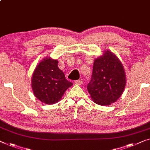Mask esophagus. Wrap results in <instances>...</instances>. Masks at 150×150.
<instances>
[{"instance_id":"obj_1","label":"esophagus","mask_w":150,"mask_h":150,"mask_svg":"<svg viewBox=\"0 0 150 150\" xmlns=\"http://www.w3.org/2000/svg\"><path fill=\"white\" fill-rule=\"evenodd\" d=\"M83 83V81H82V79H79V80H75L74 81V84H79V85H81Z\"/></svg>"}]
</instances>
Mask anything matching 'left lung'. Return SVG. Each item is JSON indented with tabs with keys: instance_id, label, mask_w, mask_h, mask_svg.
I'll use <instances>...</instances> for the list:
<instances>
[{
	"instance_id": "obj_1",
	"label": "left lung",
	"mask_w": 150,
	"mask_h": 150,
	"mask_svg": "<svg viewBox=\"0 0 150 150\" xmlns=\"http://www.w3.org/2000/svg\"><path fill=\"white\" fill-rule=\"evenodd\" d=\"M126 76L120 61L110 51L95 59L87 90L95 103L111 105L122 95Z\"/></svg>"
}]
</instances>
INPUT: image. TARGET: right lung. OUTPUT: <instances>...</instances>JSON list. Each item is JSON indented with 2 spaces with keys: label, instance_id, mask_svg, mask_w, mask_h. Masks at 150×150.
<instances>
[{
  "label": "right lung",
  "instance_id": "1",
  "mask_svg": "<svg viewBox=\"0 0 150 150\" xmlns=\"http://www.w3.org/2000/svg\"><path fill=\"white\" fill-rule=\"evenodd\" d=\"M72 85L58 68V61L44 59L36 66L32 79V87L36 97L45 104L57 103L65 91Z\"/></svg>",
  "mask_w": 150,
  "mask_h": 150
}]
</instances>
